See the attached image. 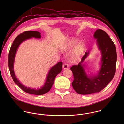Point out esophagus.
<instances>
[{"label": "esophagus", "mask_w": 124, "mask_h": 124, "mask_svg": "<svg viewBox=\"0 0 124 124\" xmlns=\"http://www.w3.org/2000/svg\"><path fill=\"white\" fill-rule=\"evenodd\" d=\"M63 68L64 69H67V68H68V67H69V65L67 64H64L63 65Z\"/></svg>", "instance_id": "1"}]
</instances>
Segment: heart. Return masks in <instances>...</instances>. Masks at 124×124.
I'll return each mask as SVG.
<instances>
[{
	"mask_svg": "<svg viewBox=\"0 0 124 124\" xmlns=\"http://www.w3.org/2000/svg\"><path fill=\"white\" fill-rule=\"evenodd\" d=\"M78 40L75 39H68L62 48V51L65 52H70L74 49L70 56V60L72 62H77L79 61L84 51V45L81 43L78 45Z\"/></svg>",
	"mask_w": 124,
	"mask_h": 124,
	"instance_id": "1",
	"label": "heart"
}]
</instances>
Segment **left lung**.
<instances>
[{
  "mask_svg": "<svg viewBox=\"0 0 124 124\" xmlns=\"http://www.w3.org/2000/svg\"><path fill=\"white\" fill-rule=\"evenodd\" d=\"M93 37L97 39V46L101 53V67L97 74L87 75L85 69V65L83 63L88 56V51L85 52L78 65L71 67L74 77L72 86L78 94L85 95L100 92L112 80L115 73L117 54L113 41L101 29L96 31Z\"/></svg>",
  "mask_w": 124,
  "mask_h": 124,
  "instance_id": "8db88e82",
  "label": "left lung"
}]
</instances>
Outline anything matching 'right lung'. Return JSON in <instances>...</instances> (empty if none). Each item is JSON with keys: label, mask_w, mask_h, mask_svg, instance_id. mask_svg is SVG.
I'll return each mask as SVG.
<instances>
[{"label": "right lung", "mask_w": 124, "mask_h": 124, "mask_svg": "<svg viewBox=\"0 0 124 124\" xmlns=\"http://www.w3.org/2000/svg\"><path fill=\"white\" fill-rule=\"evenodd\" d=\"M40 34V32L36 31H25L18 35L14 40L8 54V67L11 77L14 83L26 93L37 95H42L47 93L50 90L53 85L56 76L62 71V62H58L51 68L47 74L46 80L44 85L41 88L38 89L27 87L19 81L15 75L14 71V63L16 54L20 44L24 41L31 39V38H41Z\"/></svg>", "instance_id": "obj_1"}]
</instances>
